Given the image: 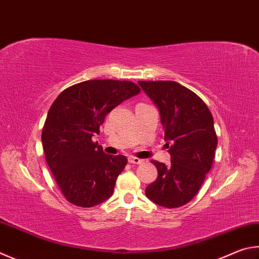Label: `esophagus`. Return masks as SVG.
Segmentation results:
<instances>
[{"instance_id": "34e87169", "label": "esophagus", "mask_w": 259, "mask_h": 259, "mask_svg": "<svg viewBox=\"0 0 259 259\" xmlns=\"http://www.w3.org/2000/svg\"><path fill=\"white\" fill-rule=\"evenodd\" d=\"M128 161H129V163H131V164H142V163H143V159H139V158L134 157V156H130V157L128 158Z\"/></svg>"}]
</instances>
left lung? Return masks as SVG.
<instances>
[{"label": "left lung", "instance_id": "obj_1", "mask_svg": "<svg viewBox=\"0 0 259 259\" xmlns=\"http://www.w3.org/2000/svg\"><path fill=\"white\" fill-rule=\"evenodd\" d=\"M157 107L171 163L153 161L157 178L145 194L162 207L176 208L194 198L209 172L218 137L208 107L176 81H138Z\"/></svg>", "mask_w": 259, "mask_h": 259}]
</instances>
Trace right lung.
I'll list each match as a JSON object with an SVG mask.
<instances>
[{"label":"right lung","instance_id":"obj_1","mask_svg":"<svg viewBox=\"0 0 259 259\" xmlns=\"http://www.w3.org/2000/svg\"><path fill=\"white\" fill-rule=\"evenodd\" d=\"M139 93L131 81L87 80L64 89L52 104L41 144L55 181L71 204L93 207L113 195L126 157L107 155L92 137L100 134L109 112Z\"/></svg>","mask_w":259,"mask_h":259}]
</instances>
